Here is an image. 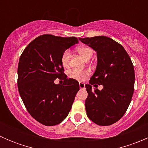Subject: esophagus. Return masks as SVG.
<instances>
[{"mask_svg": "<svg viewBox=\"0 0 148 148\" xmlns=\"http://www.w3.org/2000/svg\"><path fill=\"white\" fill-rule=\"evenodd\" d=\"M79 88L81 89H85V84H84L79 82Z\"/></svg>", "mask_w": 148, "mask_h": 148, "instance_id": "34e87169", "label": "esophagus"}]
</instances>
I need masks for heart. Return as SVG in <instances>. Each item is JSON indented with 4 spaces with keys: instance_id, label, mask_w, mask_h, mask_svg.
Wrapping results in <instances>:
<instances>
[{
    "instance_id": "heart-1",
    "label": "heart",
    "mask_w": 148,
    "mask_h": 148,
    "mask_svg": "<svg viewBox=\"0 0 148 148\" xmlns=\"http://www.w3.org/2000/svg\"><path fill=\"white\" fill-rule=\"evenodd\" d=\"M77 51L84 58V59H87L88 58L92 57L93 55V51L91 48L87 47V46H81L77 49ZM70 59V52L69 50L65 51L62 56V63L63 66H66L68 65ZM89 74V71L87 70L85 71H82V70L74 69L72 71H69V76L70 78L75 79L79 82H83L87 78L88 75Z\"/></svg>"
}]
</instances>
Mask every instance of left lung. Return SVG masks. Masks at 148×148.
Returning a JSON list of instances; mask_svg holds the SVG:
<instances>
[{
    "label": "left lung",
    "mask_w": 148,
    "mask_h": 148,
    "mask_svg": "<svg viewBox=\"0 0 148 148\" xmlns=\"http://www.w3.org/2000/svg\"><path fill=\"white\" fill-rule=\"evenodd\" d=\"M97 53L96 70L85 85L88 97L85 108L88 117L97 125L107 126L122 118L130 104L135 85V71L122 45L104 36L79 38ZM103 85L102 90L92 89Z\"/></svg>",
    "instance_id": "8db88e82"
}]
</instances>
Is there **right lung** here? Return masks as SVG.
I'll return each instance as SVG.
<instances>
[{"mask_svg": "<svg viewBox=\"0 0 148 148\" xmlns=\"http://www.w3.org/2000/svg\"><path fill=\"white\" fill-rule=\"evenodd\" d=\"M76 37L40 36L24 49L18 66V88L29 114L46 126L61 123L68 115L79 90V82L66 79L63 84L54 83L63 78L62 56L78 44Z\"/></svg>", "mask_w": 148, "mask_h": 148, "instance_id": "obj_1", "label": "right lung"}]
</instances>
